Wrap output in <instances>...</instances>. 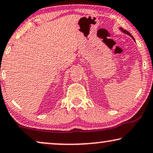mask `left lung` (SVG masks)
Here are the masks:
<instances>
[{"mask_svg":"<svg viewBox=\"0 0 153 153\" xmlns=\"http://www.w3.org/2000/svg\"><path fill=\"white\" fill-rule=\"evenodd\" d=\"M120 30H122V31H123V33H126V34H127V35H129V36H131V37L132 38H133V39L134 40V37H133V36H131V34H130V33H129L127 31V30H124L123 28H120Z\"/></svg>","mask_w":153,"mask_h":153,"instance_id":"obj_1","label":"left lung"}]
</instances>
